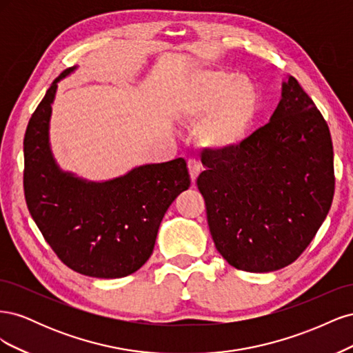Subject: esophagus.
Instances as JSON below:
<instances>
[{
    "mask_svg": "<svg viewBox=\"0 0 353 353\" xmlns=\"http://www.w3.org/2000/svg\"><path fill=\"white\" fill-rule=\"evenodd\" d=\"M188 170H190V176L193 183H196V179L200 174V163L197 162L196 159H190L188 160Z\"/></svg>",
    "mask_w": 353,
    "mask_h": 353,
    "instance_id": "1",
    "label": "esophagus"
}]
</instances>
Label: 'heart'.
<instances>
[{
	"instance_id": "1",
	"label": "heart",
	"mask_w": 353,
	"mask_h": 353,
	"mask_svg": "<svg viewBox=\"0 0 353 353\" xmlns=\"http://www.w3.org/2000/svg\"><path fill=\"white\" fill-rule=\"evenodd\" d=\"M185 119H200V143L216 152L239 147L249 135L261 110L256 85L223 70H201L191 78L179 100Z\"/></svg>"
}]
</instances>
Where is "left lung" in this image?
<instances>
[{"label": "left lung", "instance_id": "obj_1", "mask_svg": "<svg viewBox=\"0 0 353 353\" xmlns=\"http://www.w3.org/2000/svg\"><path fill=\"white\" fill-rule=\"evenodd\" d=\"M197 187L216 250L231 266L270 272L293 263L334 196L333 143L315 103L290 77L271 121L236 148L206 154Z\"/></svg>", "mask_w": 353, "mask_h": 353}]
</instances>
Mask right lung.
<instances>
[{
    "mask_svg": "<svg viewBox=\"0 0 353 353\" xmlns=\"http://www.w3.org/2000/svg\"><path fill=\"white\" fill-rule=\"evenodd\" d=\"M63 70L32 113L23 140V190L30 216L57 258L79 274L121 279L148 261L168 208L190 187L183 157L144 165L105 183L61 172L48 145V122Z\"/></svg>",
    "mask_w": 353,
    "mask_h": 353,
    "instance_id": "right-lung-1",
    "label": "right lung"
}]
</instances>
